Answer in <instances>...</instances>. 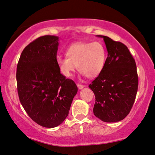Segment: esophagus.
<instances>
[{"instance_id": "34e87169", "label": "esophagus", "mask_w": 155, "mask_h": 155, "mask_svg": "<svg viewBox=\"0 0 155 155\" xmlns=\"http://www.w3.org/2000/svg\"><path fill=\"white\" fill-rule=\"evenodd\" d=\"M77 87H78V88L79 89V90H81V89H83L85 87V85H81V84H77Z\"/></svg>"}]
</instances>
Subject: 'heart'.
I'll list each match as a JSON object with an SVG mask.
<instances>
[{
	"mask_svg": "<svg viewBox=\"0 0 155 155\" xmlns=\"http://www.w3.org/2000/svg\"><path fill=\"white\" fill-rule=\"evenodd\" d=\"M67 57H58V68L62 75L71 77L78 66V70L87 78L98 77L105 66L107 51L102 44L76 42L66 51Z\"/></svg>",
	"mask_w": 155,
	"mask_h": 155,
	"instance_id": "b5f03b06",
	"label": "heart"
}]
</instances>
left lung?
<instances>
[{"label": "left lung", "mask_w": 155, "mask_h": 155, "mask_svg": "<svg viewBox=\"0 0 155 155\" xmlns=\"http://www.w3.org/2000/svg\"><path fill=\"white\" fill-rule=\"evenodd\" d=\"M108 51L105 66L89 85L95 96L94 115L106 122H116L127 115L138 91L137 65L128 48L104 35Z\"/></svg>", "instance_id": "1"}]
</instances>
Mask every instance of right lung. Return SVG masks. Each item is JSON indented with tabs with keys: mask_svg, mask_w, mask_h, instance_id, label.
<instances>
[{
	"mask_svg": "<svg viewBox=\"0 0 155 155\" xmlns=\"http://www.w3.org/2000/svg\"><path fill=\"white\" fill-rule=\"evenodd\" d=\"M59 38L40 37L26 46L17 68L20 102L40 125L54 128L68 117L78 87L62 75L57 66Z\"/></svg>",
	"mask_w": 155,
	"mask_h": 155,
	"instance_id": "right-lung-1",
	"label": "right lung"
}]
</instances>
